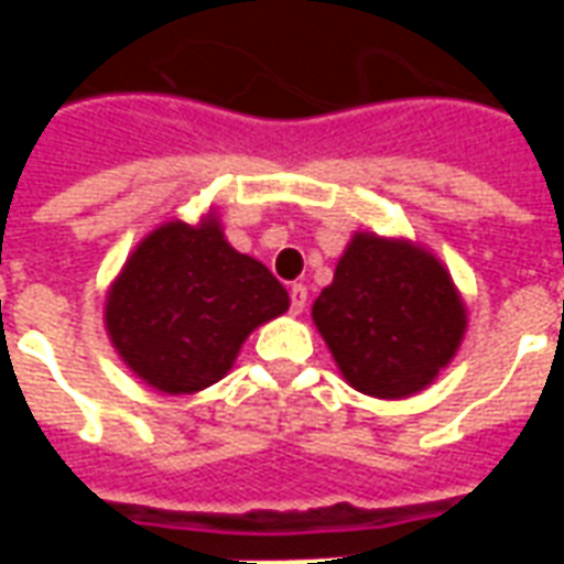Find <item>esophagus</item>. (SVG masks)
Listing matches in <instances>:
<instances>
[{
  "instance_id": "obj_1",
  "label": "esophagus",
  "mask_w": 564,
  "mask_h": 564,
  "mask_svg": "<svg viewBox=\"0 0 564 564\" xmlns=\"http://www.w3.org/2000/svg\"><path fill=\"white\" fill-rule=\"evenodd\" d=\"M305 305H307V286L305 283H293V286H290V311H293V314H302Z\"/></svg>"
}]
</instances>
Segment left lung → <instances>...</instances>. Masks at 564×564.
<instances>
[{
  "label": "left lung",
  "instance_id": "8db88e82",
  "mask_svg": "<svg viewBox=\"0 0 564 564\" xmlns=\"http://www.w3.org/2000/svg\"><path fill=\"white\" fill-rule=\"evenodd\" d=\"M314 323L350 387L402 399L453 359L465 307L432 253L359 232L314 302Z\"/></svg>",
  "mask_w": 564,
  "mask_h": 564
}]
</instances>
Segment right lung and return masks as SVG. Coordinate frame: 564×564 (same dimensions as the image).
<instances>
[{
  "label": "right lung",
  "instance_id": "1",
  "mask_svg": "<svg viewBox=\"0 0 564 564\" xmlns=\"http://www.w3.org/2000/svg\"><path fill=\"white\" fill-rule=\"evenodd\" d=\"M286 307L283 283L226 245L217 220L165 223L129 257L105 323L141 380L181 395L217 383L247 335Z\"/></svg>",
  "mask_w": 564,
  "mask_h": 564
}]
</instances>
